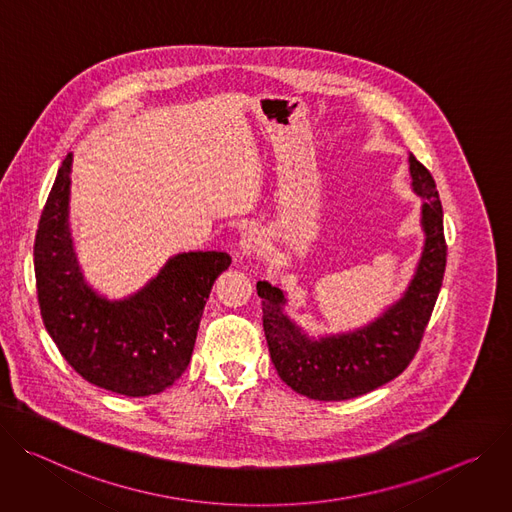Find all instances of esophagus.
I'll return each instance as SVG.
<instances>
[{"instance_id": "1", "label": "esophagus", "mask_w": 512, "mask_h": 512, "mask_svg": "<svg viewBox=\"0 0 512 512\" xmlns=\"http://www.w3.org/2000/svg\"><path fill=\"white\" fill-rule=\"evenodd\" d=\"M264 234L258 230V227H248V230L242 232V238H240V250L244 256H250V254H256L264 248Z\"/></svg>"}]
</instances>
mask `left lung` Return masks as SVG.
<instances>
[{
	"label": "left lung",
	"instance_id": "1",
	"mask_svg": "<svg viewBox=\"0 0 512 512\" xmlns=\"http://www.w3.org/2000/svg\"><path fill=\"white\" fill-rule=\"evenodd\" d=\"M413 191L423 197L425 246L403 297L372 323L323 337H309L287 313L285 291L258 280L262 325L272 364L282 382L315 401H348L399 376L415 358L433 313L443 272V209L429 170L409 154Z\"/></svg>",
	"mask_w": 512,
	"mask_h": 512
}]
</instances>
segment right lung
Returning a JSON list of instances; mask_svg holds the SVG:
<instances>
[{"label":"right lung","instance_id":"1","mask_svg":"<svg viewBox=\"0 0 512 512\" xmlns=\"http://www.w3.org/2000/svg\"><path fill=\"white\" fill-rule=\"evenodd\" d=\"M73 154L54 179L34 242L40 315L52 342L87 382L124 396L158 394L187 370L225 252H183L122 301L97 295L79 268L71 230Z\"/></svg>","mask_w":512,"mask_h":512}]
</instances>
